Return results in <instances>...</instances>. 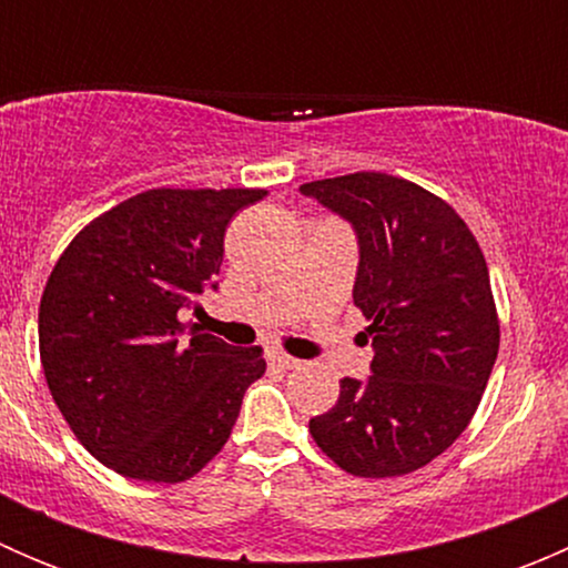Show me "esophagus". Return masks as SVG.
I'll return each mask as SVG.
<instances>
[{
    "label": "esophagus",
    "mask_w": 568,
    "mask_h": 568,
    "mask_svg": "<svg viewBox=\"0 0 568 568\" xmlns=\"http://www.w3.org/2000/svg\"><path fill=\"white\" fill-rule=\"evenodd\" d=\"M268 363L277 365V368H283V371H294V368H300L302 359L291 357V354L280 352V348H272V352H268Z\"/></svg>",
    "instance_id": "obj_1"
}]
</instances>
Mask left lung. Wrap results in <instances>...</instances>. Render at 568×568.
<instances>
[{
	"instance_id": "obj_1",
	"label": "left lung",
	"mask_w": 568,
	"mask_h": 568,
	"mask_svg": "<svg viewBox=\"0 0 568 568\" xmlns=\"http://www.w3.org/2000/svg\"><path fill=\"white\" fill-rule=\"evenodd\" d=\"M359 239L354 305L371 321L368 382L341 379L311 420L316 445L357 478H398L462 437L486 390L500 318L467 222L428 189L387 173L302 183Z\"/></svg>"
}]
</instances>
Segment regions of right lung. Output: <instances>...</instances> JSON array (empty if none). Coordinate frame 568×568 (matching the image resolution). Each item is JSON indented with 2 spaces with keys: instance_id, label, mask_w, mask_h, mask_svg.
Instances as JSON below:
<instances>
[{
  "instance_id": "add662e5",
  "label": "right lung",
  "mask_w": 568,
  "mask_h": 568,
  "mask_svg": "<svg viewBox=\"0 0 568 568\" xmlns=\"http://www.w3.org/2000/svg\"><path fill=\"white\" fill-rule=\"evenodd\" d=\"M266 189L159 186L95 216L62 250L38 313L40 365L79 443L125 478L178 484L222 448L263 348L181 321L214 285L227 222Z\"/></svg>"
}]
</instances>
